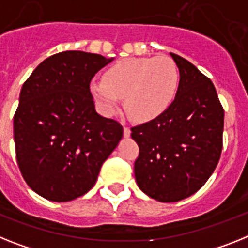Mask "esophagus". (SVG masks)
<instances>
[{
	"label": "esophagus",
	"instance_id": "1",
	"mask_svg": "<svg viewBox=\"0 0 248 248\" xmlns=\"http://www.w3.org/2000/svg\"><path fill=\"white\" fill-rule=\"evenodd\" d=\"M124 137L130 136V135H131L130 127H127V126H124Z\"/></svg>",
	"mask_w": 248,
	"mask_h": 248
}]
</instances>
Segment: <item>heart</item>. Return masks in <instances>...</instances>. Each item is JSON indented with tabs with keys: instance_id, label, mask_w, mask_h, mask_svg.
Segmentation results:
<instances>
[{
	"instance_id": "heart-1",
	"label": "heart",
	"mask_w": 248,
	"mask_h": 248,
	"mask_svg": "<svg viewBox=\"0 0 248 248\" xmlns=\"http://www.w3.org/2000/svg\"><path fill=\"white\" fill-rule=\"evenodd\" d=\"M179 84L180 73L171 58H126L109 66L103 79L92 80L89 91L106 116H112L124 98L132 120L150 122L168 111Z\"/></svg>"
}]
</instances>
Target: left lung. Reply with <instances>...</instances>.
Wrapping results in <instances>:
<instances>
[{"instance_id":"left-lung-1","label":"left lung","mask_w":248,"mask_h":248,"mask_svg":"<svg viewBox=\"0 0 248 248\" xmlns=\"http://www.w3.org/2000/svg\"><path fill=\"white\" fill-rule=\"evenodd\" d=\"M170 55L180 73L175 99L160 117L131 128L140 149L137 185L164 203L188 198L205 184L219 161L224 124L211 79L184 58Z\"/></svg>"}]
</instances>
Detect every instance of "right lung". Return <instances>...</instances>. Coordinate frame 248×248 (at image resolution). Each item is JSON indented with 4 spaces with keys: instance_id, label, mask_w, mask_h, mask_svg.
I'll list each match as a JSON object with an SVG mask.
<instances>
[{
    "instance_id": "right-lung-1",
    "label": "right lung",
    "mask_w": 248,
    "mask_h": 248,
    "mask_svg": "<svg viewBox=\"0 0 248 248\" xmlns=\"http://www.w3.org/2000/svg\"><path fill=\"white\" fill-rule=\"evenodd\" d=\"M111 59L62 51L36 66L14 116L18 168L35 193L51 202L84 195L124 136L120 122L95 112L91 80Z\"/></svg>"
}]
</instances>
